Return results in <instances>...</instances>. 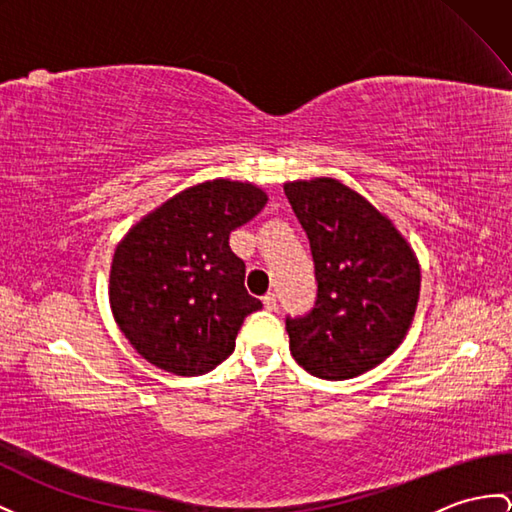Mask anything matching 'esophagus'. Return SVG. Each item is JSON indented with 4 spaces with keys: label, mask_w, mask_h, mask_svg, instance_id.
Returning a JSON list of instances; mask_svg holds the SVG:
<instances>
[{
    "label": "esophagus",
    "mask_w": 512,
    "mask_h": 512,
    "mask_svg": "<svg viewBox=\"0 0 512 512\" xmlns=\"http://www.w3.org/2000/svg\"><path fill=\"white\" fill-rule=\"evenodd\" d=\"M263 304H265L267 310H276V308H278V297L273 295V293H267V295L263 297Z\"/></svg>",
    "instance_id": "esophagus-1"
}]
</instances>
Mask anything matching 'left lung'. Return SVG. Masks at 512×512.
Wrapping results in <instances>:
<instances>
[{"label":"left lung","mask_w":512,"mask_h":512,"mask_svg":"<svg viewBox=\"0 0 512 512\" xmlns=\"http://www.w3.org/2000/svg\"><path fill=\"white\" fill-rule=\"evenodd\" d=\"M315 260L317 299L286 317L291 354L310 376L356 378L391 356L410 328L421 271L404 236L332 178L284 184Z\"/></svg>","instance_id":"1"}]
</instances>
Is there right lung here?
<instances>
[{
	"label": "right lung",
	"mask_w": 512,
	"mask_h": 512,
	"mask_svg": "<svg viewBox=\"0 0 512 512\" xmlns=\"http://www.w3.org/2000/svg\"><path fill=\"white\" fill-rule=\"evenodd\" d=\"M265 204L254 184L204 182L171 197L117 245L110 308L147 363L202 376L234 352L245 317L263 302L247 293L245 263L228 241Z\"/></svg>",
	"instance_id": "right-lung-1"
}]
</instances>
